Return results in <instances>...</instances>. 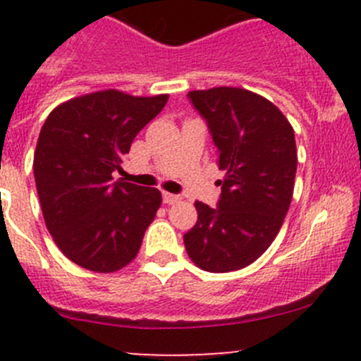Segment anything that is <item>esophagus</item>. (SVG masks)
Listing matches in <instances>:
<instances>
[{"mask_svg": "<svg viewBox=\"0 0 361 361\" xmlns=\"http://www.w3.org/2000/svg\"><path fill=\"white\" fill-rule=\"evenodd\" d=\"M162 201H164V204H176V202L181 201V197H180V195L169 194V192H164Z\"/></svg>", "mask_w": 361, "mask_h": 361, "instance_id": "1", "label": "esophagus"}]
</instances>
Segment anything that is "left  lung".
I'll return each instance as SVG.
<instances>
[{
	"instance_id": "left-lung-1",
	"label": "left lung",
	"mask_w": 361,
	"mask_h": 361,
	"mask_svg": "<svg viewBox=\"0 0 361 361\" xmlns=\"http://www.w3.org/2000/svg\"><path fill=\"white\" fill-rule=\"evenodd\" d=\"M225 171L218 207L195 201L197 224L183 235L207 272L239 271L271 246L288 213L297 173L293 127L278 106L238 87L192 90Z\"/></svg>"
}]
</instances>
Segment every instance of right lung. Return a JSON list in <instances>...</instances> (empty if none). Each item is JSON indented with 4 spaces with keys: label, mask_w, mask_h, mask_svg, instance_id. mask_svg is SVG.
Returning <instances> with one entry per match:
<instances>
[{
    "label": "right lung",
    "mask_w": 361,
    "mask_h": 361,
    "mask_svg": "<svg viewBox=\"0 0 361 361\" xmlns=\"http://www.w3.org/2000/svg\"><path fill=\"white\" fill-rule=\"evenodd\" d=\"M167 97L85 94L54 108L39 130L32 169L45 225L87 271L106 274L130 264L162 204L157 188L115 181L113 173Z\"/></svg>",
    "instance_id": "add662e5"
}]
</instances>
